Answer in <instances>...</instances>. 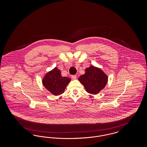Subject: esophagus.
Instances as JSON below:
<instances>
[{"instance_id": "34e87169", "label": "esophagus", "mask_w": 147, "mask_h": 147, "mask_svg": "<svg viewBox=\"0 0 147 147\" xmlns=\"http://www.w3.org/2000/svg\"><path fill=\"white\" fill-rule=\"evenodd\" d=\"M71 78L73 80H76L77 79V76L76 75H73L71 76Z\"/></svg>"}]
</instances>
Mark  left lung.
Instances as JSON below:
<instances>
[{"instance_id": "8db88e82", "label": "left lung", "mask_w": 147, "mask_h": 147, "mask_svg": "<svg viewBox=\"0 0 147 147\" xmlns=\"http://www.w3.org/2000/svg\"><path fill=\"white\" fill-rule=\"evenodd\" d=\"M85 73L78 78L86 92L96 95L102 90L108 81V76L101 68L91 65L85 69Z\"/></svg>"}]
</instances>
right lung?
I'll list each match as a JSON object with an SVG mask.
<instances>
[{
    "label": "right lung",
    "instance_id": "1",
    "mask_svg": "<svg viewBox=\"0 0 147 147\" xmlns=\"http://www.w3.org/2000/svg\"><path fill=\"white\" fill-rule=\"evenodd\" d=\"M70 80L69 77H62L61 70L55 67L45 74L42 82L43 85L48 91L57 96L63 94Z\"/></svg>",
    "mask_w": 147,
    "mask_h": 147
}]
</instances>
